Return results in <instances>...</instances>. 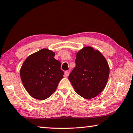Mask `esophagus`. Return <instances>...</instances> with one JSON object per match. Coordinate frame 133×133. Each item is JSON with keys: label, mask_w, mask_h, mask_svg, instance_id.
Wrapping results in <instances>:
<instances>
[{"label": "esophagus", "mask_w": 133, "mask_h": 133, "mask_svg": "<svg viewBox=\"0 0 133 133\" xmlns=\"http://www.w3.org/2000/svg\"><path fill=\"white\" fill-rule=\"evenodd\" d=\"M69 75V71H65V76L66 77L68 76Z\"/></svg>", "instance_id": "1"}]
</instances>
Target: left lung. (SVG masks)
<instances>
[{
	"label": "left lung",
	"mask_w": 133,
	"mask_h": 133,
	"mask_svg": "<svg viewBox=\"0 0 133 133\" xmlns=\"http://www.w3.org/2000/svg\"><path fill=\"white\" fill-rule=\"evenodd\" d=\"M76 66L69 75L75 91L85 99L97 96L106 86L109 66L104 56L92 47H84L76 52Z\"/></svg>",
	"instance_id": "obj_1"
}]
</instances>
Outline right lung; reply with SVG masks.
<instances>
[{
	"instance_id": "right-lung-1",
	"label": "right lung",
	"mask_w": 133,
	"mask_h": 133,
	"mask_svg": "<svg viewBox=\"0 0 133 133\" xmlns=\"http://www.w3.org/2000/svg\"><path fill=\"white\" fill-rule=\"evenodd\" d=\"M55 55L49 49H43L29 56L22 65L19 74L22 84L35 99L48 98L64 77L61 62L54 58Z\"/></svg>"
}]
</instances>
